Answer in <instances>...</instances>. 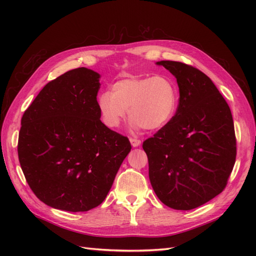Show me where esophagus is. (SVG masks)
<instances>
[{"label": "esophagus", "mask_w": 256, "mask_h": 256, "mask_svg": "<svg viewBox=\"0 0 256 256\" xmlns=\"http://www.w3.org/2000/svg\"><path fill=\"white\" fill-rule=\"evenodd\" d=\"M130 143L134 147H138L141 145V141L138 140V138H130Z\"/></svg>", "instance_id": "obj_1"}]
</instances>
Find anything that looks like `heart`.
Returning <instances> with one entry per match:
<instances>
[{"label":"heart","mask_w":256,"mask_h":256,"mask_svg":"<svg viewBox=\"0 0 256 256\" xmlns=\"http://www.w3.org/2000/svg\"><path fill=\"white\" fill-rule=\"evenodd\" d=\"M176 104V86L166 76L116 81L110 92H102L97 97L100 116L110 128L118 127L128 110L134 128L159 129L171 120Z\"/></svg>","instance_id":"obj_1"}]
</instances>
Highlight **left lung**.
Wrapping results in <instances>:
<instances>
[{
    "instance_id": "8db88e82",
    "label": "left lung",
    "mask_w": 256,
    "mask_h": 256,
    "mask_svg": "<svg viewBox=\"0 0 256 256\" xmlns=\"http://www.w3.org/2000/svg\"><path fill=\"white\" fill-rule=\"evenodd\" d=\"M180 88L175 115L143 142L152 187L164 205L190 210L226 187L236 160L233 118L208 76L190 65L160 60Z\"/></svg>"
}]
</instances>
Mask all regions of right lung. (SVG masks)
I'll return each instance as SVG.
<instances>
[{
    "label": "right lung",
    "mask_w": 256,
    "mask_h": 256,
    "mask_svg": "<svg viewBox=\"0 0 256 256\" xmlns=\"http://www.w3.org/2000/svg\"><path fill=\"white\" fill-rule=\"evenodd\" d=\"M100 74L76 68L44 85L21 118L20 166L42 202L66 212L102 204L124 159L128 138L100 120Z\"/></svg>",
    "instance_id": "obj_1"
}]
</instances>
